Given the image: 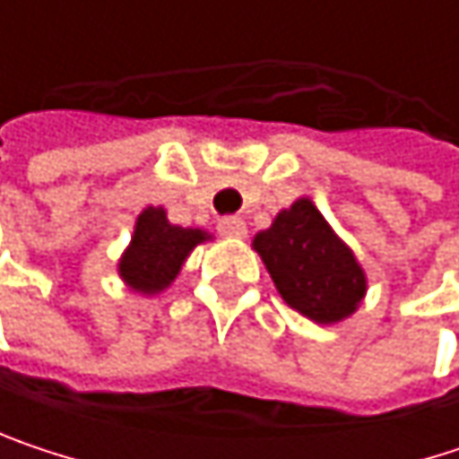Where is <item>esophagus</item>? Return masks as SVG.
<instances>
[{"label":"esophagus","mask_w":459,"mask_h":459,"mask_svg":"<svg viewBox=\"0 0 459 459\" xmlns=\"http://www.w3.org/2000/svg\"><path fill=\"white\" fill-rule=\"evenodd\" d=\"M218 230H221L226 238H244V236H247V223H244L241 218L230 215V218H221V221H218Z\"/></svg>","instance_id":"obj_1"}]
</instances>
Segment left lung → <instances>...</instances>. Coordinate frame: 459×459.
I'll use <instances>...</instances> for the list:
<instances>
[{
  "instance_id": "obj_1",
  "label": "left lung",
  "mask_w": 459,
  "mask_h": 459,
  "mask_svg": "<svg viewBox=\"0 0 459 459\" xmlns=\"http://www.w3.org/2000/svg\"><path fill=\"white\" fill-rule=\"evenodd\" d=\"M252 247L284 303L316 324L348 319L367 292L361 265L311 199H298L281 210L271 229L255 236Z\"/></svg>"
}]
</instances>
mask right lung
<instances>
[{
	"label": "right lung",
	"mask_w": 459,
	"mask_h": 459,
	"mask_svg": "<svg viewBox=\"0 0 459 459\" xmlns=\"http://www.w3.org/2000/svg\"><path fill=\"white\" fill-rule=\"evenodd\" d=\"M207 238L204 230L172 226L161 207H148L140 212L133 241L119 260V276L135 292H161L180 273L188 252Z\"/></svg>",
	"instance_id": "obj_1"
}]
</instances>
